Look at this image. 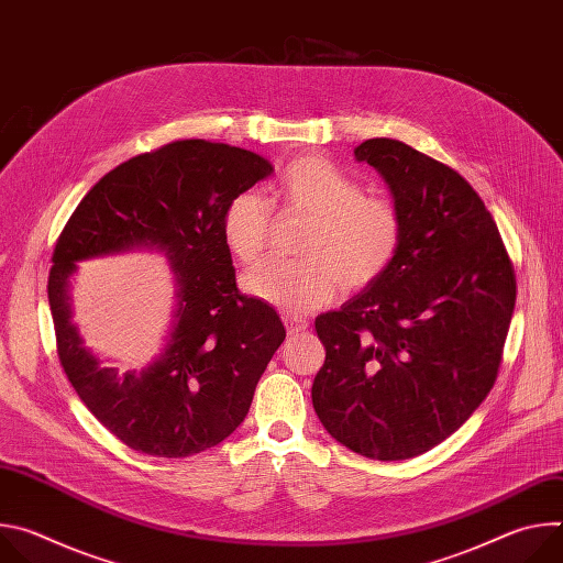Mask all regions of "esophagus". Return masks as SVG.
<instances>
[{
    "instance_id": "esophagus-1",
    "label": "esophagus",
    "mask_w": 563,
    "mask_h": 563,
    "mask_svg": "<svg viewBox=\"0 0 563 563\" xmlns=\"http://www.w3.org/2000/svg\"><path fill=\"white\" fill-rule=\"evenodd\" d=\"M283 320L289 332H305L309 328V320L307 316L302 313H296V311H283Z\"/></svg>"
}]
</instances>
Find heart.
Returning a JSON list of instances; mask_svg holds the SVG:
<instances>
[{
  "label": "heart",
  "instance_id": "obj_1",
  "mask_svg": "<svg viewBox=\"0 0 563 563\" xmlns=\"http://www.w3.org/2000/svg\"><path fill=\"white\" fill-rule=\"evenodd\" d=\"M287 205L313 216L300 254L302 261H269L243 278V289L285 311H309L328 305L343 283L363 289L376 283L394 263L404 222L396 207L378 196H365L363 185L318 155H305L280 176ZM272 224L269 202L254 194H238L222 213V243L240 263H256L267 245Z\"/></svg>",
  "mask_w": 563,
  "mask_h": 563
}]
</instances>
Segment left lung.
Here are the masks:
<instances>
[{
  "mask_svg": "<svg viewBox=\"0 0 563 563\" xmlns=\"http://www.w3.org/2000/svg\"><path fill=\"white\" fill-rule=\"evenodd\" d=\"M354 157L385 180L404 238L376 283L316 318L325 363L311 404L352 452L404 461L456 432L493 389L517 283L490 211L454 169L389 137Z\"/></svg>",
  "mask_w": 563,
  "mask_h": 563,
  "instance_id": "obj_1",
  "label": "left lung"
}]
</instances>
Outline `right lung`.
Here are the masks:
<instances>
[{"label": "right lung", "mask_w": 563, "mask_h": 563, "mask_svg": "<svg viewBox=\"0 0 563 563\" xmlns=\"http://www.w3.org/2000/svg\"><path fill=\"white\" fill-rule=\"evenodd\" d=\"M272 174L247 148L180 140L109 172L68 218L48 274L59 363L91 415L129 448L191 456L245 421L285 328L274 307L238 291L220 224L238 194ZM126 251L163 253L177 283L164 350L140 373L107 366L71 323L76 263Z\"/></svg>", "instance_id": "obj_1"}]
</instances>
